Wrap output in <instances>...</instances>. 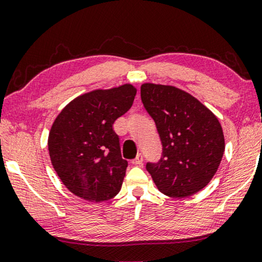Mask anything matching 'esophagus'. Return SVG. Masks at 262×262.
I'll return each mask as SVG.
<instances>
[{
	"mask_svg": "<svg viewBox=\"0 0 262 262\" xmlns=\"http://www.w3.org/2000/svg\"><path fill=\"white\" fill-rule=\"evenodd\" d=\"M142 163H143V155L142 154H138V155L132 160V164H135V166H141Z\"/></svg>",
	"mask_w": 262,
	"mask_h": 262,
	"instance_id": "obj_1",
	"label": "esophagus"
}]
</instances>
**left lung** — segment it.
<instances>
[{
  "label": "left lung",
  "mask_w": 262,
  "mask_h": 262,
  "mask_svg": "<svg viewBox=\"0 0 262 262\" xmlns=\"http://www.w3.org/2000/svg\"><path fill=\"white\" fill-rule=\"evenodd\" d=\"M143 106L159 132L162 155L146 170L163 194L186 198L211 181L224 154L217 117L181 89L154 83L141 87Z\"/></svg>",
  "instance_id": "1"
}]
</instances>
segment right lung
Segmentation results:
<instances>
[{
    "label": "right lung",
    "instance_id": "right-lung-1",
    "mask_svg": "<svg viewBox=\"0 0 262 262\" xmlns=\"http://www.w3.org/2000/svg\"><path fill=\"white\" fill-rule=\"evenodd\" d=\"M136 93L131 84L93 91L56 118L49 135L50 159L63 184L80 198L99 203L119 193L127 161L113 124L131 108Z\"/></svg>",
    "mask_w": 262,
    "mask_h": 262
}]
</instances>
